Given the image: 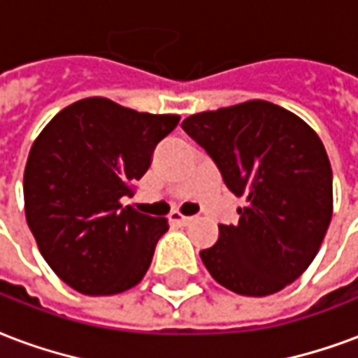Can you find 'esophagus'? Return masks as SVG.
<instances>
[{
    "label": "esophagus",
    "instance_id": "1",
    "mask_svg": "<svg viewBox=\"0 0 358 358\" xmlns=\"http://www.w3.org/2000/svg\"><path fill=\"white\" fill-rule=\"evenodd\" d=\"M193 220V216H183V214H179V212H173V214H171V222H177V224H181V226H187V224H191Z\"/></svg>",
    "mask_w": 358,
    "mask_h": 358
}]
</instances>
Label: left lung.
<instances>
[{"label": "left lung", "mask_w": 358, "mask_h": 358, "mask_svg": "<svg viewBox=\"0 0 358 358\" xmlns=\"http://www.w3.org/2000/svg\"><path fill=\"white\" fill-rule=\"evenodd\" d=\"M183 130L245 199L240 220L220 224L201 251L216 282L241 296H268L314 261L334 214V177L320 136L294 113L253 99L196 113Z\"/></svg>", "instance_id": "1"}]
</instances>
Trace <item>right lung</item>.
I'll use <instances>...</instances> for the list:
<instances>
[{
  "label": "right lung",
  "instance_id": "right-lung-1",
  "mask_svg": "<svg viewBox=\"0 0 358 358\" xmlns=\"http://www.w3.org/2000/svg\"><path fill=\"white\" fill-rule=\"evenodd\" d=\"M177 122L179 115L87 97L62 108L36 136L24 165V216L44 261L73 290L108 296L144 278L167 218L120 199L132 196Z\"/></svg>",
  "mask_w": 358,
  "mask_h": 358
}]
</instances>
